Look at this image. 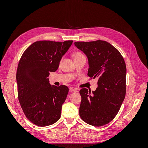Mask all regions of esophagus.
<instances>
[{"label": "esophagus", "mask_w": 148, "mask_h": 148, "mask_svg": "<svg viewBox=\"0 0 148 148\" xmlns=\"http://www.w3.org/2000/svg\"><path fill=\"white\" fill-rule=\"evenodd\" d=\"M69 89H70V91L71 92H77V88H73V87H70Z\"/></svg>", "instance_id": "esophagus-1"}]
</instances>
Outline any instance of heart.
Returning a JSON list of instances; mask_svg holds the SVG:
<instances>
[{
    "instance_id": "obj_1",
    "label": "heart",
    "mask_w": 148,
    "mask_h": 148,
    "mask_svg": "<svg viewBox=\"0 0 148 148\" xmlns=\"http://www.w3.org/2000/svg\"><path fill=\"white\" fill-rule=\"evenodd\" d=\"M73 59H78V58L79 57H84L81 52H75L73 53Z\"/></svg>"
}]
</instances>
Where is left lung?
Wrapping results in <instances>:
<instances>
[{
    "label": "left lung",
    "mask_w": 148,
    "mask_h": 148,
    "mask_svg": "<svg viewBox=\"0 0 148 148\" xmlns=\"http://www.w3.org/2000/svg\"><path fill=\"white\" fill-rule=\"evenodd\" d=\"M74 44L88 58V75L98 79L95 91L91 92L86 88L79 91L82 96L79 116L89 125L103 126L115 118L125 99V62L117 49L106 41L98 40Z\"/></svg>",
    "instance_id": "left-lung-1"
}]
</instances>
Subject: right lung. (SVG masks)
I'll return each mask as SVG.
<instances>
[{"label": "right lung", "mask_w": 148, "mask_h": 148, "mask_svg": "<svg viewBox=\"0 0 148 148\" xmlns=\"http://www.w3.org/2000/svg\"><path fill=\"white\" fill-rule=\"evenodd\" d=\"M73 41H41L33 43L22 55L16 71L18 96L27 119L36 125L46 127L60 118L62 106L69 92L65 85L49 83Z\"/></svg>", "instance_id": "add662e5"}]
</instances>
